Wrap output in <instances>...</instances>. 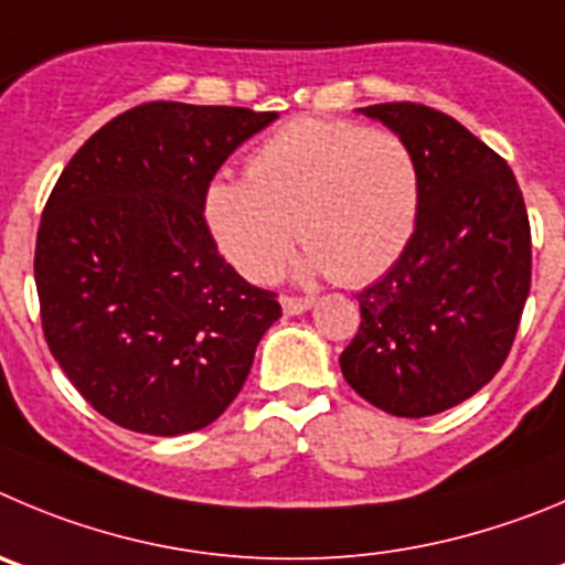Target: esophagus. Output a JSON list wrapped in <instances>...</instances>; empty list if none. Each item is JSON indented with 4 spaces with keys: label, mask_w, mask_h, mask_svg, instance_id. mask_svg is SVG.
<instances>
[{
    "label": "esophagus",
    "mask_w": 565,
    "mask_h": 565,
    "mask_svg": "<svg viewBox=\"0 0 565 565\" xmlns=\"http://www.w3.org/2000/svg\"><path fill=\"white\" fill-rule=\"evenodd\" d=\"M315 307L312 298H295V295H281V309L284 315H300Z\"/></svg>",
    "instance_id": "obj_1"
}]
</instances>
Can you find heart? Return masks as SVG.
<instances>
[{"label":"heart","instance_id":"obj_1","mask_svg":"<svg viewBox=\"0 0 565 565\" xmlns=\"http://www.w3.org/2000/svg\"><path fill=\"white\" fill-rule=\"evenodd\" d=\"M420 214V167L393 130L337 119H295L247 158V181L205 186L203 217L231 265L270 281L292 250L303 270L360 287L404 256Z\"/></svg>","mask_w":565,"mask_h":565}]
</instances>
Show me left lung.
I'll return each instance as SVG.
<instances>
[{"mask_svg": "<svg viewBox=\"0 0 565 565\" xmlns=\"http://www.w3.org/2000/svg\"><path fill=\"white\" fill-rule=\"evenodd\" d=\"M413 147L418 228L356 295L362 323L340 354L356 393L398 418L457 407L497 376L519 331L532 242L519 181L457 119L415 103L360 108Z\"/></svg>", "mask_w": 565, "mask_h": 565, "instance_id": "8db88e82", "label": "left lung"}]
</instances>
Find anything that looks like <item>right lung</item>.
Instances as JSON below:
<instances>
[{"label":"right lung","mask_w":565,"mask_h":565,"mask_svg":"<svg viewBox=\"0 0 565 565\" xmlns=\"http://www.w3.org/2000/svg\"><path fill=\"white\" fill-rule=\"evenodd\" d=\"M276 116L136 105L57 178L35 242L41 326L68 382L114 424L172 437L217 420L281 318L276 292L220 256L203 217L211 178Z\"/></svg>","instance_id":"1"}]
</instances>
